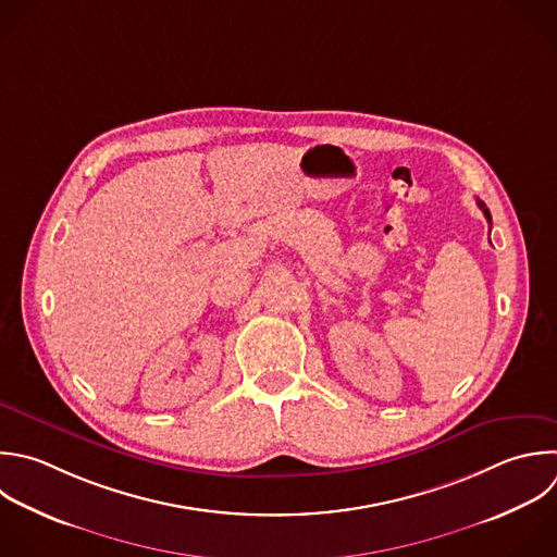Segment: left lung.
Segmentation results:
<instances>
[{"instance_id": "left-lung-1", "label": "left lung", "mask_w": 557, "mask_h": 557, "mask_svg": "<svg viewBox=\"0 0 557 557\" xmlns=\"http://www.w3.org/2000/svg\"><path fill=\"white\" fill-rule=\"evenodd\" d=\"M476 205H479V209H481V211H483V215H485V220H487V222H490V224H492V218H490V211H487V207H485V205H483V202H481V200H476Z\"/></svg>"}]
</instances>
